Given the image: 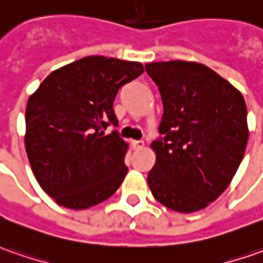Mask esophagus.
Here are the masks:
<instances>
[{
    "label": "esophagus",
    "mask_w": 263,
    "mask_h": 263,
    "mask_svg": "<svg viewBox=\"0 0 263 263\" xmlns=\"http://www.w3.org/2000/svg\"><path fill=\"white\" fill-rule=\"evenodd\" d=\"M132 146L134 149H141L144 148V141H132Z\"/></svg>",
    "instance_id": "esophagus-1"
}]
</instances>
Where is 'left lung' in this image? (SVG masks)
Listing matches in <instances>:
<instances>
[{
  "label": "left lung",
  "instance_id": "left-lung-1",
  "mask_svg": "<svg viewBox=\"0 0 263 263\" xmlns=\"http://www.w3.org/2000/svg\"><path fill=\"white\" fill-rule=\"evenodd\" d=\"M160 89L164 114L154 141L148 185L178 213L207 207L229 187L245 155L249 129L242 93L197 62L145 64Z\"/></svg>",
  "mask_w": 263,
  "mask_h": 263
}]
</instances>
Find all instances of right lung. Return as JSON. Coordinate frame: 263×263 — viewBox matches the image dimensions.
<instances>
[{"mask_svg":"<svg viewBox=\"0 0 263 263\" xmlns=\"http://www.w3.org/2000/svg\"><path fill=\"white\" fill-rule=\"evenodd\" d=\"M144 71L139 62L89 56L51 71L27 102L26 151L35 180L57 204L85 210L124 181L128 142L118 132L119 87Z\"/></svg>","mask_w":263,"mask_h":263,"instance_id":"1","label":"right lung"}]
</instances>
